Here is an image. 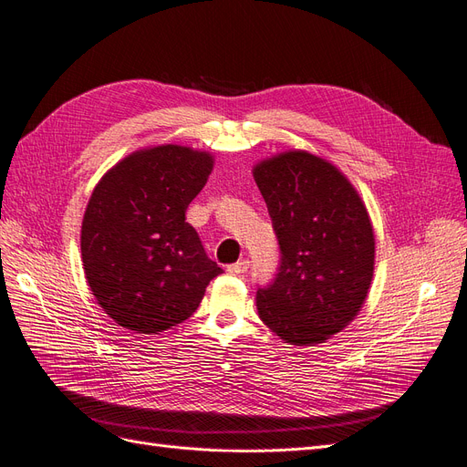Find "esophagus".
<instances>
[{
  "mask_svg": "<svg viewBox=\"0 0 467 467\" xmlns=\"http://www.w3.org/2000/svg\"><path fill=\"white\" fill-rule=\"evenodd\" d=\"M248 262L246 260H240V262H236V264H231L229 267H227V272L229 274H233V275H243V274H246L248 272Z\"/></svg>",
  "mask_w": 467,
  "mask_h": 467,
  "instance_id": "34e87169",
  "label": "esophagus"
}]
</instances>
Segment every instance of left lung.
<instances>
[{
	"label": "left lung",
	"instance_id": "left-lung-1",
	"mask_svg": "<svg viewBox=\"0 0 467 467\" xmlns=\"http://www.w3.org/2000/svg\"><path fill=\"white\" fill-rule=\"evenodd\" d=\"M281 260L255 293L262 322L285 343H322L363 306L374 274V233L363 200L332 162L306 151L254 167Z\"/></svg>",
	"mask_w": 467,
	"mask_h": 467
}]
</instances>
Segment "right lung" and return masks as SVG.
<instances>
[{
    "label": "right lung",
    "instance_id": "obj_1",
    "mask_svg": "<svg viewBox=\"0 0 467 467\" xmlns=\"http://www.w3.org/2000/svg\"><path fill=\"white\" fill-rule=\"evenodd\" d=\"M213 157L159 145L119 161L93 190L81 227L85 277L110 318L138 334L184 322L223 269L186 221Z\"/></svg>",
    "mask_w": 467,
    "mask_h": 467
}]
</instances>
